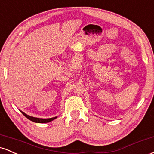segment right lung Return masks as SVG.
I'll return each instance as SVG.
<instances>
[{
	"instance_id": "1",
	"label": "right lung",
	"mask_w": 154,
	"mask_h": 154,
	"mask_svg": "<svg viewBox=\"0 0 154 154\" xmlns=\"http://www.w3.org/2000/svg\"><path fill=\"white\" fill-rule=\"evenodd\" d=\"M22 113L23 115L25 116L26 118H27L28 119L31 120L32 122H36V123H47V122H51L53 121V120L56 119L57 118V116H56V117H53V118H49V119H41V118H37V117H33V116H29L27 115V114H25V113H24L23 111H20Z\"/></svg>"
}]
</instances>
